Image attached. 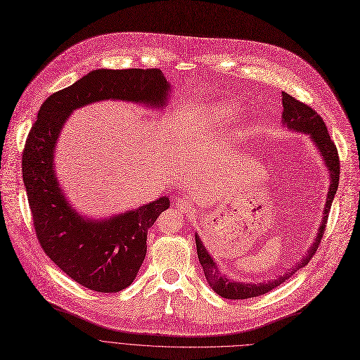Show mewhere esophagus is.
<instances>
[{
    "label": "esophagus",
    "mask_w": 360,
    "mask_h": 360,
    "mask_svg": "<svg viewBox=\"0 0 360 360\" xmlns=\"http://www.w3.org/2000/svg\"><path fill=\"white\" fill-rule=\"evenodd\" d=\"M176 205H177V207L181 210V212H192V203H190V200L187 199V198H179L177 200H176Z\"/></svg>",
    "instance_id": "esophagus-1"
}]
</instances>
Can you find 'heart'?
Returning a JSON list of instances; mask_svg holds the SVG:
<instances>
[{
    "label": "heart",
    "mask_w": 360,
    "mask_h": 360,
    "mask_svg": "<svg viewBox=\"0 0 360 360\" xmlns=\"http://www.w3.org/2000/svg\"><path fill=\"white\" fill-rule=\"evenodd\" d=\"M238 113V105L234 100L222 98L210 104L202 105L188 117L190 128L195 131L212 129L234 119Z\"/></svg>",
    "instance_id": "obj_1"
}]
</instances>
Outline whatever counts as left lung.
<instances>
[{
  "label": "left lung",
  "mask_w": 360,
  "mask_h": 360,
  "mask_svg": "<svg viewBox=\"0 0 360 360\" xmlns=\"http://www.w3.org/2000/svg\"><path fill=\"white\" fill-rule=\"evenodd\" d=\"M282 104H283L282 123L285 128H288L289 131H293V132L305 134L311 139L312 145L316 148V151L320 153V155L327 167L328 177H330V187L327 192V199H326V205H324V210H323L321 224L319 226V232H316V236H315L311 247L302 256V259L298 260L297 264L292 266L285 274L276 276V279H269L267 282H260V283L238 282L237 279H229L226 274H222L217 262L214 260L212 256L209 255L203 241L199 238L198 232H195L198 257L202 264L205 278H206L209 286L214 289V292H217L219 297L226 298V300H248V298L260 297V295H264L276 286L282 285L285 281L292 278L300 269L305 267L308 264V262L311 260V257L315 255L316 248H319V245L321 243L330 207L334 200L337 187H339V179H340L339 154H337V148L327 132V126H326L324 120L321 119V116L316 115V112L312 110L309 105L301 103L297 98H293L288 93H282Z\"/></svg>",
  "instance_id": "1"
}]
</instances>
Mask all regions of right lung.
I'll use <instances>...</instances> for the list:
<instances>
[{"instance_id":"add662e5","label":"right lung","mask_w":360,"mask_h":360,"mask_svg":"<svg viewBox=\"0 0 360 360\" xmlns=\"http://www.w3.org/2000/svg\"><path fill=\"white\" fill-rule=\"evenodd\" d=\"M172 86L161 70H94L49 96L37 113L23 151V181L37 240L49 259L77 283L96 292L128 288L146 255V236L167 196L109 218H87L70 203L55 170L63 124L84 105L122 100L164 109Z\"/></svg>"}]
</instances>
